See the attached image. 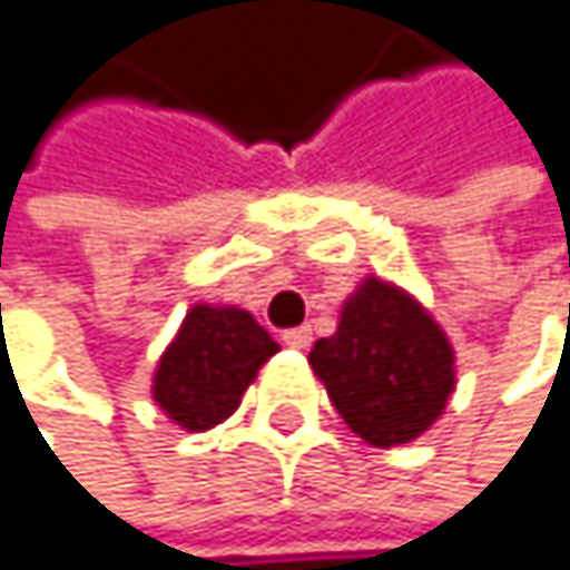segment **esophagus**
<instances>
[{
	"instance_id": "esophagus-1",
	"label": "esophagus",
	"mask_w": 570,
	"mask_h": 570,
	"mask_svg": "<svg viewBox=\"0 0 570 570\" xmlns=\"http://www.w3.org/2000/svg\"><path fill=\"white\" fill-rule=\"evenodd\" d=\"M311 327H291V331H283V344L287 347H297V351H304V347H311Z\"/></svg>"
}]
</instances>
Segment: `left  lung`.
Returning <instances> with one entry per match:
<instances>
[{"label":"left lung","mask_w":570,"mask_h":570,"mask_svg":"<svg viewBox=\"0 0 570 570\" xmlns=\"http://www.w3.org/2000/svg\"><path fill=\"white\" fill-rule=\"evenodd\" d=\"M307 361L344 425L379 450L419 439L456 389L450 337L412 294L379 276L344 301L337 331Z\"/></svg>","instance_id":"1"}]
</instances>
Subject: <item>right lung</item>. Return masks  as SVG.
<instances>
[{"label": "right lung", "instance_id": "add662e5", "mask_svg": "<svg viewBox=\"0 0 570 570\" xmlns=\"http://www.w3.org/2000/svg\"><path fill=\"white\" fill-rule=\"evenodd\" d=\"M276 351L279 344L249 311L195 304L158 361L151 395L175 425L206 432L239 409L243 392Z\"/></svg>", "mask_w": 570, "mask_h": 570}]
</instances>
